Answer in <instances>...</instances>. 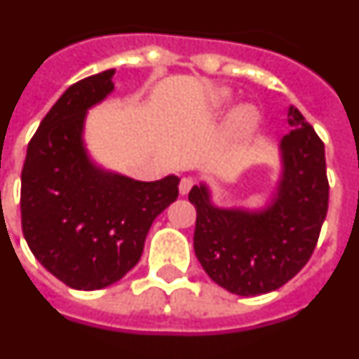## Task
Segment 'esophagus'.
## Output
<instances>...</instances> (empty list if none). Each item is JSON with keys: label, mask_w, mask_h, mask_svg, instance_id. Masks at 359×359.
I'll return each mask as SVG.
<instances>
[{"label": "esophagus", "mask_w": 359, "mask_h": 359, "mask_svg": "<svg viewBox=\"0 0 359 359\" xmlns=\"http://www.w3.org/2000/svg\"><path fill=\"white\" fill-rule=\"evenodd\" d=\"M194 184H195V180L191 179V177H184V179L180 180V184H179L180 195H188V191L194 188Z\"/></svg>", "instance_id": "esophagus-1"}]
</instances>
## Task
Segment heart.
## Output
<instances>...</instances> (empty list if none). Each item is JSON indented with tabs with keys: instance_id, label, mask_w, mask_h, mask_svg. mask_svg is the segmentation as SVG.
<instances>
[{
	"instance_id": "obj_1",
	"label": "heart",
	"mask_w": 359,
	"mask_h": 359,
	"mask_svg": "<svg viewBox=\"0 0 359 359\" xmlns=\"http://www.w3.org/2000/svg\"><path fill=\"white\" fill-rule=\"evenodd\" d=\"M230 100V93L226 89H219V91L213 93L212 105L213 107H222L226 105V102ZM259 123V113L252 107V105H241L239 109L233 111L231 114L230 123H228V133L233 138H245L248 137Z\"/></svg>"
}]
</instances>
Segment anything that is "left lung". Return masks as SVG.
<instances>
[{
  "label": "left lung",
  "mask_w": 359,
  "mask_h": 359,
  "mask_svg": "<svg viewBox=\"0 0 359 359\" xmlns=\"http://www.w3.org/2000/svg\"><path fill=\"white\" fill-rule=\"evenodd\" d=\"M281 140L283 177L263 212L212 206L206 186H194V248L204 272L237 296L281 288L309 263L328 210L323 140L294 105Z\"/></svg>",
  "instance_id": "obj_1"
}]
</instances>
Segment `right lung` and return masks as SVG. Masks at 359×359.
Here are the masks:
<instances>
[{"mask_svg": "<svg viewBox=\"0 0 359 359\" xmlns=\"http://www.w3.org/2000/svg\"><path fill=\"white\" fill-rule=\"evenodd\" d=\"M114 69L72 83L41 120L21 170V228L34 257L76 290L109 287L138 263L179 177L140 182L87 158L86 111L113 91Z\"/></svg>", "mask_w": 359, "mask_h": 359, "instance_id": "obj_1", "label": "right lung"}]
</instances>
